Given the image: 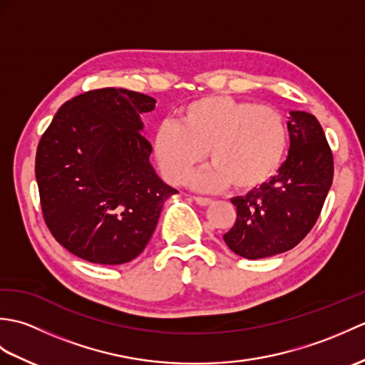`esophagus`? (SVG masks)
Masks as SVG:
<instances>
[{
    "label": "esophagus",
    "instance_id": "34e87169",
    "mask_svg": "<svg viewBox=\"0 0 365 365\" xmlns=\"http://www.w3.org/2000/svg\"><path fill=\"white\" fill-rule=\"evenodd\" d=\"M192 199H195V202L197 204V205H200V207H207V205H210L212 202H213V200L212 199H208V197H192Z\"/></svg>",
    "mask_w": 365,
    "mask_h": 365
}]
</instances>
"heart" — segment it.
Returning a JSON list of instances; mask_svg holds the SVG:
<instances>
[{
    "label": "heart",
    "mask_w": 365,
    "mask_h": 365,
    "mask_svg": "<svg viewBox=\"0 0 365 365\" xmlns=\"http://www.w3.org/2000/svg\"><path fill=\"white\" fill-rule=\"evenodd\" d=\"M287 143L285 120L274 108L229 96H205L180 108L178 123L161 122L152 149L170 183L187 180L207 152L213 166L192 178V187L212 191L232 185L245 192L273 178Z\"/></svg>",
    "instance_id": "1"
}]
</instances>
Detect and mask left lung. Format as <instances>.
<instances>
[{
	"mask_svg": "<svg viewBox=\"0 0 365 365\" xmlns=\"http://www.w3.org/2000/svg\"><path fill=\"white\" fill-rule=\"evenodd\" d=\"M287 128L289 157L277 174L232 199L237 220L222 238L245 259H265L297 246L319 220L332 185V152L315 115L290 111Z\"/></svg>",
	"mask_w": 365,
	"mask_h": 365,
	"instance_id": "1",
	"label": "left lung"
}]
</instances>
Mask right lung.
Segmentation results:
<instances>
[{
	"label": "right lung",
	"instance_id": "obj_1",
	"mask_svg": "<svg viewBox=\"0 0 365 365\" xmlns=\"http://www.w3.org/2000/svg\"><path fill=\"white\" fill-rule=\"evenodd\" d=\"M157 100L105 88L59 108L37 145L36 178L51 235L76 257L122 265L144 251L170 188L150 165L143 113Z\"/></svg>",
	"mask_w": 365,
	"mask_h": 365
}]
</instances>
